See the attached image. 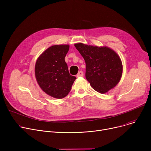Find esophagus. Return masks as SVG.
Here are the masks:
<instances>
[{"instance_id": "obj_1", "label": "esophagus", "mask_w": 151, "mask_h": 151, "mask_svg": "<svg viewBox=\"0 0 151 151\" xmlns=\"http://www.w3.org/2000/svg\"><path fill=\"white\" fill-rule=\"evenodd\" d=\"M84 76V73L83 71H80L78 72V73L76 75V76L77 77H82Z\"/></svg>"}]
</instances>
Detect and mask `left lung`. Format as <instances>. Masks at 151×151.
Instances as JSON below:
<instances>
[{
	"instance_id": "left-lung-1",
	"label": "left lung",
	"mask_w": 151,
	"mask_h": 151,
	"mask_svg": "<svg viewBox=\"0 0 151 151\" xmlns=\"http://www.w3.org/2000/svg\"><path fill=\"white\" fill-rule=\"evenodd\" d=\"M75 46L86 62V78L92 88L100 93L112 89L120 81L122 63L119 55L107 46L78 43Z\"/></svg>"
}]
</instances>
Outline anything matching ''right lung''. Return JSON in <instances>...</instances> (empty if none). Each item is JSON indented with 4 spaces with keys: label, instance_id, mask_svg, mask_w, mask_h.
<instances>
[{
    "label": "right lung",
    "instance_id": "right-lung-1",
    "mask_svg": "<svg viewBox=\"0 0 151 151\" xmlns=\"http://www.w3.org/2000/svg\"><path fill=\"white\" fill-rule=\"evenodd\" d=\"M68 45H53L38 58L35 66V78L42 91L58 99L70 92L76 77L70 75L65 57Z\"/></svg>",
    "mask_w": 151,
    "mask_h": 151
}]
</instances>
